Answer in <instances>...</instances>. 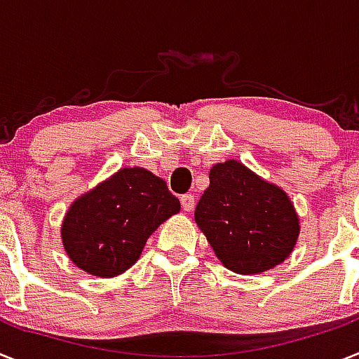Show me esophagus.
<instances>
[{"mask_svg": "<svg viewBox=\"0 0 359 359\" xmlns=\"http://www.w3.org/2000/svg\"><path fill=\"white\" fill-rule=\"evenodd\" d=\"M194 205H196L194 196H192V194L182 196V207H183V210H185V212H192V210H194Z\"/></svg>", "mask_w": 359, "mask_h": 359, "instance_id": "esophagus-1", "label": "esophagus"}]
</instances>
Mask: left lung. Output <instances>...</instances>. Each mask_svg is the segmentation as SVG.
I'll list each match as a JSON object with an SVG mask.
<instances>
[{"label": "left lung", "instance_id": "obj_1", "mask_svg": "<svg viewBox=\"0 0 359 359\" xmlns=\"http://www.w3.org/2000/svg\"><path fill=\"white\" fill-rule=\"evenodd\" d=\"M209 180L194 219L226 269L259 274L289 258L299 219L283 189L236 159L214 165Z\"/></svg>", "mask_w": 359, "mask_h": 359}]
</instances>
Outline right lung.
<instances>
[{
	"instance_id": "obj_1",
	"label": "right lung",
	"mask_w": 359,
	"mask_h": 359,
	"mask_svg": "<svg viewBox=\"0 0 359 359\" xmlns=\"http://www.w3.org/2000/svg\"><path fill=\"white\" fill-rule=\"evenodd\" d=\"M182 205L147 168H119L67 210L61 240L81 271L114 278L142 256L150 234Z\"/></svg>"
}]
</instances>
